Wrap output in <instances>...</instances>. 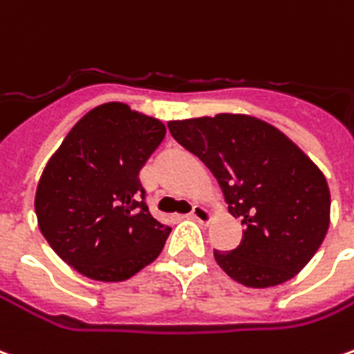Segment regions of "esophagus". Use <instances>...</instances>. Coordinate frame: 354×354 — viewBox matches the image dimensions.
<instances>
[{"mask_svg": "<svg viewBox=\"0 0 354 354\" xmlns=\"http://www.w3.org/2000/svg\"><path fill=\"white\" fill-rule=\"evenodd\" d=\"M189 216L197 220V222H209V220L212 218L211 211H209L205 205H195L194 209H192V212H189Z\"/></svg>", "mask_w": 354, "mask_h": 354, "instance_id": "obj_1", "label": "esophagus"}]
</instances>
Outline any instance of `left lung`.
<instances>
[{
	"label": "left lung",
	"mask_w": 354,
	"mask_h": 354,
	"mask_svg": "<svg viewBox=\"0 0 354 354\" xmlns=\"http://www.w3.org/2000/svg\"><path fill=\"white\" fill-rule=\"evenodd\" d=\"M169 130L207 165L245 226L234 251H214L220 268L247 288H272L303 270L330 226L322 170L283 132L249 115L170 120Z\"/></svg>",
	"instance_id": "left-lung-1"
}]
</instances>
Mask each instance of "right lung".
I'll return each mask as SVG.
<instances>
[{"instance_id": "add662e5", "label": "right lung", "mask_w": 354, "mask_h": 354, "mask_svg": "<svg viewBox=\"0 0 354 354\" xmlns=\"http://www.w3.org/2000/svg\"><path fill=\"white\" fill-rule=\"evenodd\" d=\"M165 134L157 118L103 103L48 160L34 201L39 232L86 278L128 280L162 251L170 226L147 209L140 170Z\"/></svg>"}]
</instances>
